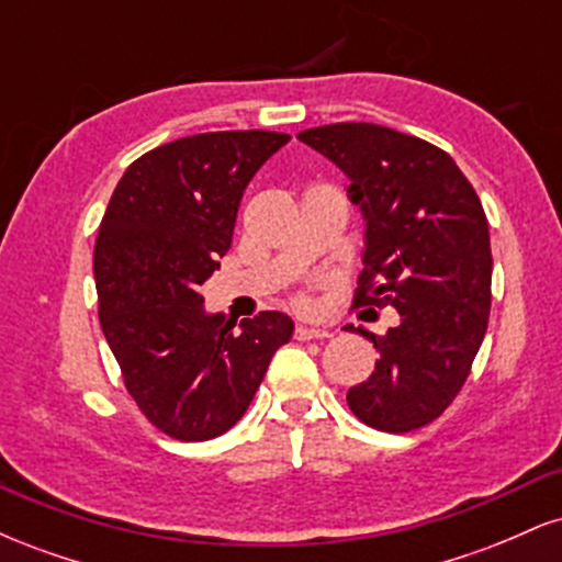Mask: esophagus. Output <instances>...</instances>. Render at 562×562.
Masks as SVG:
<instances>
[{"instance_id": "obj_1", "label": "esophagus", "mask_w": 562, "mask_h": 562, "mask_svg": "<svg viewBox=\"0 0 562 562\" xmlns=\"http://www.w3.org/2000/svg\"><path fill=\"white\" fill-rule=\"evenodd\" d=\"M293 335L299 340H322V338H333V333L327 327H314V325H295Z\"/></svg>"}]
</instances>
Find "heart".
Masks as SVG:
<instances>
[{"label": "heart", "mask_w": 562, "mask_h": 562, "mask_svg": "<svg viewBox=\"0 0 562 562\" xmlns=\"http://www.w3.org/2000/svg\"><path fill=\"white\" fill-rule=\"evenodd\" d=\"M308 303H312V301H308L306 295H299V299H295V306H299V308H308Z\"/></svg>", "instance_id": "1"}]
</instances>
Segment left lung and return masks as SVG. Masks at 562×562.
Instances as JSON below:
<instances>
[{
    "label": "left lung",
    "mask_w": 562,
    "mask_h": 562,
    "mask_svg": "<svg viewBox=\"0 0 562 562\" xmlns=\"http://www.w3.org/2000/svg\"><path fill=\"white\" fill-rule=\"evenodd\" d=\"M299 139L351 179L348 198L367 222L353 306L398 312L385 335L359 327L378 362L346 402L370 428L409 434L454 402L486 335L492 243L483 205L449 153L420 137L330 124Z\"/></svg>",
    "instance_id": "8db88e82"
}]
</instances>
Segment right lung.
<instances>
[{
	"label": "right lung",
	"instance_id": "right-lung-1",
	"mask_svg": "<svg viewBox=\"0 0 562 562\" xmlns=\"http://www.w3.org/2000/svg\"><path fill=\"white\" fill-rule=\"evenodd\" d=\"M280 132H209L134 160L94 243L100 325L142 415L177 441H209L259 391L293 319L240 325L203 308V282L229 250L254 173L288 145Z\"/></svg>",
	"mask_w": 562,
	"mask_h": 562
}]
</instances>
